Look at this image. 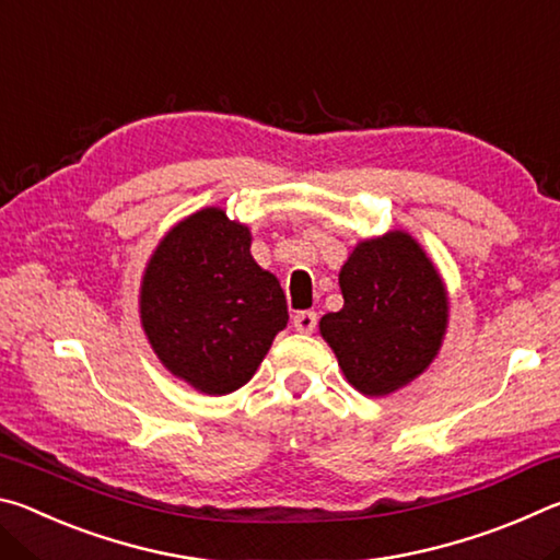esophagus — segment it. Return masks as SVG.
<instances>
[{
    "label": "esophagus",
    "instance_id": "obj_1",
    "mask_svg": "<svg viewBox=\"0 0 560 560\" xmlns=\"http://www.w3.org/2000/svg\"><path fill=\"white\" fill-rule=\"evenodd\" d=\"M318 324V316L314 311H299L296 316H293V328L299 330V334H314Z\"/></svg>",
    "mask_w": 560,
    "mask_h": 560
}]
</instances>
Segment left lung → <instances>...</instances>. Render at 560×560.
<instances>
[{"label":"left lung","mask_w":560,"mask_h":560,"mask_svg":"<svg viewBox=\"0 0 560 560\" xmlns=\"http://www.w3.org/2000/svg\"><path fill=\"white\" fill-rule=\"evenodd\" d=\"M338 283L343 308L320 318L318 330L358 393L393 395L428 371L447 334L450 296L412 234L358 242Z\"/></svg>","instance_id":"1"}]
</instances>
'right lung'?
Returning a JSON list of instances; mask_svg holds the SVG:
<instances>
[{"label": "right lung", "instance_id": "add662e5", "mask_svg": "<svg viewBox=\"0 0 560 560\" xmlns=\"http://www.w3.org/2000/svg\"><path fill=\"white\" fill-rule=\"evenodd\" d=\"M249 249V226L205 207L170 226L145 264L140 326L160 363L197 393L240 390L287 328L281 283Z\"/></svg>", "mask_w": 560, "mask_h": 560}]
</instances>
